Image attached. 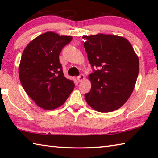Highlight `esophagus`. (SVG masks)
<instances>
[{"mask_svg": "<svg viewBox=\"0 0 158 158\" xmlns=\"http://www.w3.org/2000/svg\"><path fill=\"white\" fill-rule=\"evenodd\" d=\"M77 80H78V81L79 82H81L83 79H84V75L83 74H80V75H79L78 77H77Z\"/></svg>", "mask_w": 158, "mask_h": 158, "instance_id": "obj_1", "label": "esophagus"}]
</instances>
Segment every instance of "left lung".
<instances>
[{
	"instance_id": "8db88e82",
	"label": "left lung",
	"mask_w": 158,
	"mask_h": 158,
	"mask_svg": "<svg viewBox=\"0 0 158 158\" xmlns=\"http://www.w3.org/2000/svg\"><path fill=\"white\" fill-rule=\"evenodd\" d=\"M83 38L93 71L89 75L91 89L84 95L85 100L99 112L118 109L135 88L139 69L138 56L123 37L100 33Z\"/></svg>"
}]
</instances>
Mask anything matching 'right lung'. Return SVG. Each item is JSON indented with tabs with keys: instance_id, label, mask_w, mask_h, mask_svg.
<instances>
[{
	"instance_id": "1",
	"label": "right lung",
	"mask_w": 158,
	"mask_h": 158,
	"mask_svg": "<svg viewBox=\"0 0 158 158\" xmlns=\"http://www.w3.org/2000/svg\"><path fill=\"white\" fill-rule=\"evenodd\" d=\"M73 40L47 32L35 38L21 56L19 75L26 93L36 105L52 110L65 103L74 88L73 81L64 77L59 54Z\"/></svg>"
}]
</instances>
